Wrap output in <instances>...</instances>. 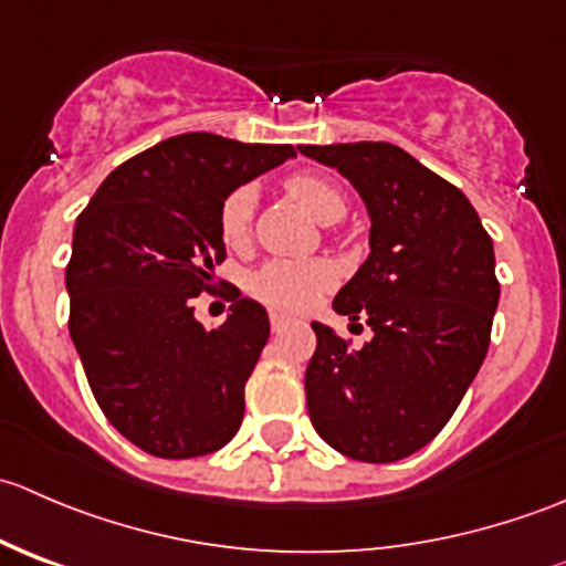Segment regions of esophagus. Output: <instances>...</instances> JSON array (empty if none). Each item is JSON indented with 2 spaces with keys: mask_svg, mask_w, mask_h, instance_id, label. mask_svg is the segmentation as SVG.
I'll return each mask as SVG.
<instances>
[{
  "mask_svg": "<svg viewBox=\"0 0 566 566\" xmlns=\"http://www.w3.org/2000/svg\"><path fill=\"white\" fill-rule=\"evenodd\" d=\"M287 323H290V317L279 315V312H271V328H273V331H282Z\"/></svg>",
  "mask_w": 566,
  "mask_h": 566,
  "instance_id": "34e87169",
  "label": "esophagus"
}]
</instances>
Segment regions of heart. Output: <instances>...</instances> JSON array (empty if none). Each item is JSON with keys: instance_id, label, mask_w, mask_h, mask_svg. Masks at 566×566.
I'll return each mask as SVG.
<instances>
[{"instance_id": "obj_1", "label": "heart", "mask_w": 566, "mask_h": 566, "mask_svg": "<svg viewBox=\"0 0 566 566\" xmlns=\"http://www.w3.org/2000/svg\"><path fill=\"white\" fill-rule=\"evenodd\" d=\"M287 191L310 210L315 219L328 224L345 216L347 202L339 186L319 175H293L287 180ZM254 188L241 186L221 202L219 210V232L221 241L230 249L243 247L249 241L251 219H254ZM334 282V268L323 260H271L251 276V293L268 306L282 312L310 310L319 298L323 290Z\"/></svg>"}]
</instances>
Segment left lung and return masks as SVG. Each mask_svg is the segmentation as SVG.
<instances>
[{
  "label": "left lung",
  "mask_w": 566,
  "mask_h": 566,
  "mask_svg": "<svg viewBox=\"0 0 566 566\" xmlns=\"http://www.w3.org/2000/svg\"><path fill=\"white\" fill-rule=\"evenodd\" d=\"M361 193L369 256L334 310L373 328L353 350L312 323L306 405L317 436L361 462L419 452L447 427L490 345L501 284L493 241L465 193L389 142L301 145Z\"/></svg>",
  "instance_id": "8db88e82"
}]
</instances>
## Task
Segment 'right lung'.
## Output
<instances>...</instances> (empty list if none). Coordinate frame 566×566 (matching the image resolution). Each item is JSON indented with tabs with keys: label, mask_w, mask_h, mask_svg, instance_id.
<instances>
[{
	"label": "right lung",
	"mask_w": 566,
	"mask_h": 566,
	"mask_svg": "<svg viewBox=\"0 0 566 566\" xmlns=\"http://www.w3.org/2000/svg\"><path fill=\"white\" fill-rule=\"evenodd\" d=\"M293 156V145L172 136L119 164L76 219L67 328L101 410L142 452L199 458L241 427L268 312L235 290L224 325L208 331L191 298L213 290L227 256L221 202Z\"/></svg>",
	"instance_id": "obj_1"
}]
</instances>
